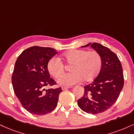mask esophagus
<instances>
[{
  "instance_id": "34e87169",
  "label": "esophagus",
  "mask_w": 134,
  "mask_h": 134,
  "mask_svg": "<svg viewBox=\"0 0 134 134\" xmlns=\"http://www.w3.org/2000/svg\"><path fill=\"white\" fill-rule=\"evenodd\" d=\"M70 88V87L68 86H62V90H68V89Z\"/></svg>"
}]
</instances>
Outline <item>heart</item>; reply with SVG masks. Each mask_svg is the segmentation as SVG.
I'll return each mask as SVG.
<instances>
[{
	"mask_svg": "<svg viewBox=\"0 0 134 134\" xmlns=\"http://www.w3.org/2000/svg\"><path fill=\"white\" fill-rule=\"evenodd\" d=\"M62 59L68 64L71 72L63 74L58 79L59 85L70 86L76 85L82 80L90 81L99 75L102 66V59L96 51L73 49L64 52ZM47 69L54 77H58L64 71V64L58 58L53 57L47 63Z\"/></svg>",
	"mask_w": 134,
	"mask_h": 134,
	"instance_id": "1",
	"label": "heart"
}]
</instances>
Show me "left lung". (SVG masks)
I'll return each mask as SVG.
<instances>
[{"label":"left lung","mask_w":134,"mask_h":134,"mask_svg":"<svg viewBox=\"0 0 134 134\" xmlns=\"http://www.w3.org/2000/svg\"><path fill=\"white\" fill-rule=\"evenodd\" d=\"M90 45L101 56L102 68L94 80L84 87V95L77 100V104L86 113L96 114L109 109L118 99L124 86V75L116 54L97 43H90L82 47Z\"/></svg>","instance_id":"1"}]
</instances>
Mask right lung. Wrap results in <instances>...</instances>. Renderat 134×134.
Wrapping results in <instances>:
<instances>
[{"instance_id": "add662e5", "label": "right lung", "mask_w": 134, "mask_h": 134, "mask_svg": "<svg viewBox=\"0 0 134 134\" xmlns=\"http://www.w3.org/2000/svg\"><path fill=\"white\" fill-rule=\"evenodd\" d=\"M58 52L52 48L38 46L26 49L16 59L12 76L16 96L30 113L44 115L57 107L61 87L45 90L56 85L51 78L47 63Z\"/></svg>"}]
</instances>
